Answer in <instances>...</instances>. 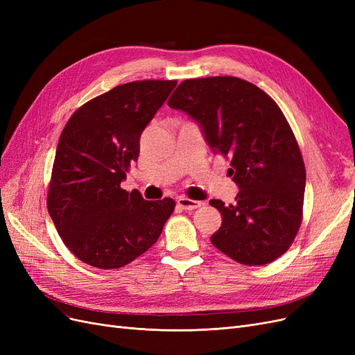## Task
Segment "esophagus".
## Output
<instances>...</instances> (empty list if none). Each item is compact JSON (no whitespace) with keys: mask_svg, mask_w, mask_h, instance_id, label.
Returning <instances> with one entry per match:
<instances>
[{"mask_svg":"<svg viewBox=\"0 0 355 355\" xmlns=\"http://www.w3.org/2000/svg\"><path fill=\"white\" fill-rule=\"evenodd\" d=\"M178 206L182 207L184 210H194V209H198L201 207V201H197V200H191V198H187V197H179L176 200Z\"/></svg>","mask_w":355,"mask_h":355,"instance_id":"1","label":"esophagus"}]
</instances>
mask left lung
<instances>
[{
  "mask_svg": "<svg viewBox=\"0 0 355 355\" xmlns=\"http://www.w3.org/2000/svg\"><path fill=\"white\" fill-rule=\"evenodd\" d=\"M197 120L214 154L231 159L240 187L220 211L211 244L235 262L266 265L292 245L302 223L305 164L284 114L270 96L237 77L182 81L167 102Z\"/></svg>",
  "mask_w": 355,
  "mask_h": 355,
  "instance_id": "8db88e82",
  "label": "left lung"
}]
</instances>
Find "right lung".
I'll return each instance as SVG.
<instances>
[{
	"mask_svg": "<svg viewBox=\"0 0 355 355\" xmlns=\"http://www.w3.org/2000/svg\"><path fill=\"white\" fill-rule=\"evenodd\" d=\"M144 80L111 89L75 111L53 163L47 209L68 249L84 263L116 270L154 245L173 213L171 198L146 201L121 188L141 135L176 87Z\"/></svg>",
	"mask_w": 355,
	"mask_h": 355,
	"instance_id": "right-lung-1",
	"label": "right lung"
}]
</instances>
